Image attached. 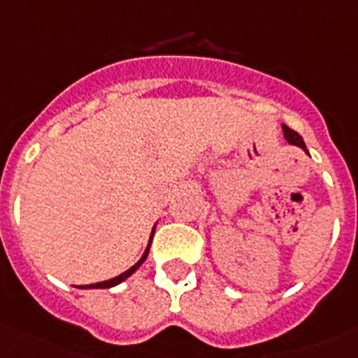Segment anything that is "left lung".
Returning <instances> with one entry per match:
<instances>
[{
  "instance_id": "8db88e82",
  "label": "left lung",
  "mask_w": 358,
  "mask_h": 358,
  "mask_svg": "<svg viewBox=\"0 0 358 358\" xmlns=\"http://www.w3.org/2000/svg\"><path fill=\"white\" fill-rule=\"evenodd\" d=\"M282 129H284V137H286V141H288L289 145H297V146H301V148H306L305 141H303V137H301L297 131L289 129L286 124H282Z\"/></svg>"
}]
</instances>
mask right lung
Wrapping results in <instances>:
<instances>
[{"instance_id": "right-lung-1", "label": "right lung", "mask_w": 358, "mask_h": 358, "mask_svg": "<svg viewBox=\"0 0 358 358\" xmlns=\"http://www.w3.org/2000/svg\"><path fill=\"white\" fill-rule=\"evenodd\" d=\"M154 229H156V227H154ZM152 234H154V230H152ZM150 241H152V236H150ZM148 250H150V243H148V247H146V249H145V252H143V256H141V258H139V262H137V264H134V266L129 267L128 271L120 273V275H117V277L109 278V280H103V282H96V284H87V286H78V288H80V289L113 288V286H117V284L124 282V280H126V278H128V277H131V275H134V273L137 271V269H139V267H141V264H143V262L146 260V256H148Z\"/></svg>"}]
</instances>
